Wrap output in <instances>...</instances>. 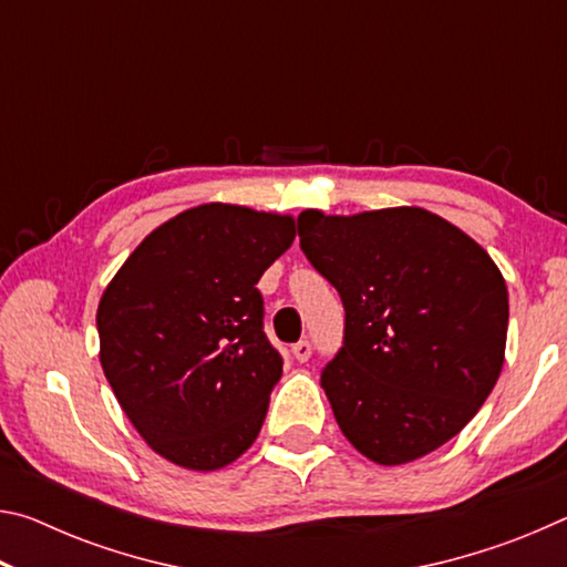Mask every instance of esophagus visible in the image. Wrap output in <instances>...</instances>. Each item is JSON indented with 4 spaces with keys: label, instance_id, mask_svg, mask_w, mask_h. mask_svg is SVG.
<instances>
[{
    "label": "esophagus",
    "instance_id": "34e87169",
    "mask_svg": "<svg viewBox=\"0 0 567 567\" xmlns=\"http://www.w3.org/2000/svg\"><path fill=\"white\" fill-rule=\"evenodd\" d=\"M292 354H295L297 362H307V360H310V354H312V342L300 340L297 344H292Z\"/></svg>",
    "mask_w": 567,
    "mask_h": 567
}]
</instances>
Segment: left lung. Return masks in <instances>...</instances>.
I'll list each match as a JSON object with an SVG mask.
<instances>
[{"label": "left lung", "instance_id": "obj_1", "mask_svg": "<svg viewBox=\"0 0 567 567\" xmlns=\"http://www.w3.org/2000/svg\"><path fill=\"white\" fill-rule=\"evenodd\" d=\"M297 235L344 307L342 348L320 378L342 435L378 465L445 445L503 370L507 287L491 255L420 207L305 209Z\"/></svg>", "mask_w": 567, "mask_h": 567}]
</instances>
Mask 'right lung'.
I'll use <instances>...</instances> for the list:
<instances>
[{
    "instance_id": "add662e5",
    "label": "right lung",
    "mask_w": 567,
    "mask_h": 567,
    "mask_svg": "<svg viewBox=\"0 0 567 567\" xmlns=\"http://www.w3.org/2000/svg\"><path fill=\"white\" fill-rule=\"evenodd\" d=\"M295 219L209 203L142 239L97 307L100 362L145 443L219 470L260 435L282 358L262 330V272Z\"/></svg>"
}]
</instances>
